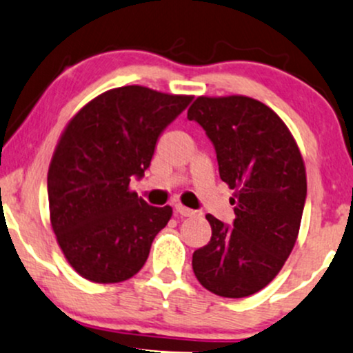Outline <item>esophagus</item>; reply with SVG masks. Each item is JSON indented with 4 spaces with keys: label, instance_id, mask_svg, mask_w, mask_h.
Here are the masks:
<instances>
[{
    "label": "esophagus",
    "instance_id": "1",
    "mask_svg": "<svg viewBox=\"0 0 353 353\" xmlns=\"http://www.w3.org/2000/svg\"><path fill=\"white\" fill-rule=\"evenodd\" d=\"M174 210H176L177 216H182V217H192V216H196V212H194L192 209L184 208V205H182V204H174Z\"/></svg>",
    "mask_w": 353,
    "mask_h": 353
}]
</instances>
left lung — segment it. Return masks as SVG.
I'll use <instances>...</instances> for the list:
<instances>
[{
	"mask_svg": "<svg viewBox=\"0 0 353 353\" xmlns=\"http://www.w3.org/2000/svg\"><path fill=\"white\" fill-rule=\"evenodd\" d=\"M216 148L221 179L234 189V228L208 214L212 236L192 254L202 287L249 297L281 272L301 229L307 176L301 149L269 106L247 96H199L188 111Z\"/></svg>",
	"mask_w": 353,
	"mask_h": 353,
	"instance_id": "8db88e82",
	"label": "left lung"
}]
</instances>
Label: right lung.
<instances>
[{"label": "right lung", "instance_id": "1", "mask_svg": "<svg viewBox=\"0 0 353 353\" xmlns=\"http://www.w3.org/2000/svg\"><path fill=\"white\" fill-rule=\"evenodd\" d=\"M190 101L136 84L114 88L66 124L48 171V199L56 241L81 277L116 283L143 269L172 208H152L129 182L144 176L157 137Z\"/></svg>", "mask_w": 353, "mask_h": 353}]
</instances>
